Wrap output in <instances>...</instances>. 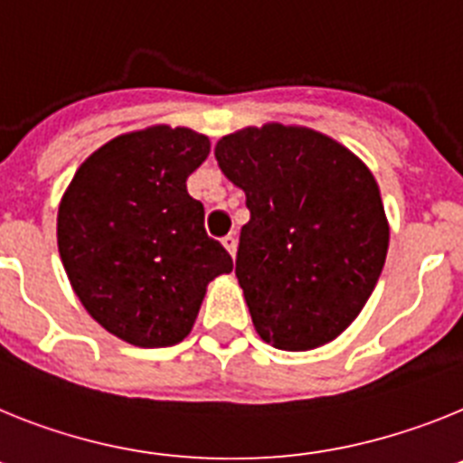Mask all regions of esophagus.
<instances>
[{"mask_svg":"<svg viewBox=\"0 0 463 463\" xmlns=\"http://www.w3.org/2000/svg\"><path fill=\"white\" fill-rule=\"evenodd\" d=\"M221 242H223V247L228 249V254L235 256V251H237V237L235 235H226L223 240H221Z\"/></svg>","mask_w":463,"mask_h":463,"instance_id":"1","label":"esophagus"}]
</instances>
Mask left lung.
<instances>
[{
	"instance_id": "1",
	"label": "left lung",
	"mask_w": 463,
	"mask_h": 463,
	"mask_svg": "<svg viewBox=\"0 0 463 463\" xmlns=\"http://www.w3.org/2000/svg\"><path fill=\"white\" fill-rule=\"evenodd\" d=\"M247 195L235 275L256 331L279 349L331 343L371 298L389 226L371 170L307 128L270 123L216 144Z\"/></svg>"
}]
</instances>
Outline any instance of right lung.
<instances>
[{"label": "right lung", "mask_w": 463, "mask_h": 463, "mask_svg": "<svg viewBox=\"0 0 463 463\" xmlns=\"http://www.w3.org/2000/svg\"><path fill=\"white\" fill-rule=\"evenodd\" d=\"M207 154V137L186 128L120 135L79 167L60 203L58 249L76 296L137 347L182 343L209 281L232 270L186 191Z\"/></svg>", "instance_id": "add662e5"}]
</instances>
